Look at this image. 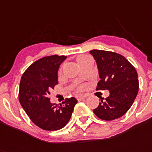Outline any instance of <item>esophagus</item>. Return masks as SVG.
<instances>
[{
    "label": "esophagus",
    "instance_id": "1",
    "mask_svg": "<svg viewBox=\"0 0 152 152\" xmlns=\"http://www.w3.org/2000/svg\"><path fill=\"white\" fill-rule=\"evenodd\" d=\"M76 97L78 100H83V99H85V98H86V96H85V95H77Z\"/></svg>",
    "mask_w": 152,
    "mask_h": 152
}]
</instances>
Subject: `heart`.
I'll list each match as a JSON object with an SVG mask.
<instances>
[{
	"label": "heart",
	"instance_id": "obj_1",
	"mask_svg": "<svg viewBox=\"0 0 152 152\" xmlns=\"http://www.w3.org/2000/svg\"><path fill=\"white\" fill-rule=\"evenodd\" d=\"M87 58H89V56H85V55H80L78 56H76V61H77V62H78L79 64H80L83 61H84ZM61 73H62V68H60L58 69V74L60 75ZM83 89L84 86H83V85H81V86L77 87V90H78V91H81V90H83Z\"/></svg>",
	"mask_w": 152,
	"mask_h": 152
}]
</instances>
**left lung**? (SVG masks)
<instances>
[{
  "instance_id": "8db88e82",
  "label": "left lung",
  "mask_w": 152,
  "mask_h": 152,
  "mask_svg": "<svg viewBox=\"0 0 152 152\" xmlns=\"http://www.w3.org/2000/svg\"><path fill=\"white\" fill-rule=\"evenodd\" d=\"M90 54L97 64L100 81L96 90H108L109 96L101 100L94 113L100 119L112 121L124 115L131 108L138 92L137 72L122 55L93 49Z\"/></svg>"
}]
</instances>
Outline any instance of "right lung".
I'll use <instances>...</instances> for the list:
<instances>
[{
  "label": "right lung",
  "mask_w": 152,
  "mask_h": 152,
  "mask_svg": "<svg viewBox=\"0 0 152 152\" xmlns=\"http://www.w3.org/2000/svg\"><path fill=\"white\" fill-rule=\"evenodd\" d=\"M66 56H48L33 62L21 76L18 98L30 120L45 131H57L67 124L77 100L66 98L60 104H51L50 90L58 84V67Z\"/></svg>",
  "instance_id": "obj_1"
}]
</instances>
